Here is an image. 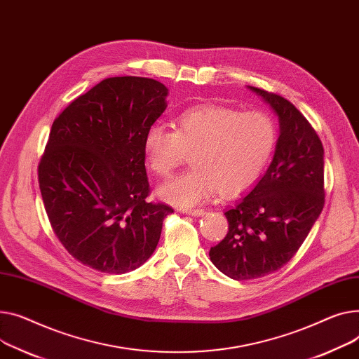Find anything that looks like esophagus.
Instances as JSON below:
<instances>
[{
  "mask_svg": "<svg viewBox=\"0 0 359 359\" xmlns=\"http://www.w3.org/2000/svg\"><path fill=\"white\" fill-rule=\"evenodd\" d=\"M183 213L190 215V217H201V215L205 213L203 209H183Z\"/></svg>",
  "mask_w": 359,
  "mask_h": 359,
  "instance_id": "obj_1",
  "label": "esophagus"
}]
</instances>
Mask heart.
<instances>
[{
    "label": "heart",
    "instance_id": "obj_1",
    "mask_svg": "<svg viewBox=\"0 0 359 359\" xmlns=\"http://www.w3.org/2000/svg\"><path fill=\"white\" fill-rule=\"evenodd\" d=\"M277 140V124L266 111L196 105L177 116L175 130L150 127L144 153L158 177H169L192 154V169L158 189L164 201L186 208L206 201L217 190L222 196L243 194L264 172Z\"/></svg>",
    "mask_w": 359,
    "mask_h": 359
}]
</instances>
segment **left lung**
Wrapping results in <instances>:
<instances>
[{"instance_id": "8db88e82", "label": "left lung", "mask_w": 359, "mask_h": 359, "mask_svg": "<svg viewBox=\"0 0 359 359\" xmlns=\"http://www.w3.org/2000/svg\"><path fill=\"white\" fill-rule=\"evenodd\" d=\"M250 89L278 115L280 137L269 170L225 210L228 233L209 251L215 267L240 281L287 264L325 206L323 146L315 128L290 101Z\"/></svg>"}]
</instances>
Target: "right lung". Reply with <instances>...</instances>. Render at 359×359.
<instances>
[{
  "label": "right lung",
  "instance_id": "add662e5",
  "mask_svg": "<svg viewBox=\"0 0 359 359\" xmlns=\"http://www.w3.org/2000/svg\"><path fill=\"white\" fill-rule=\"evenodd\" d=\"M165 95L150 78H107L53 121L39 161L40 192L57 240L86 267L108 274L140 267L173 213L147 201L144 164V137Z\"/></svg>",
  "mask_w": 359,
  "mask_h": 359
}]
</instances>
